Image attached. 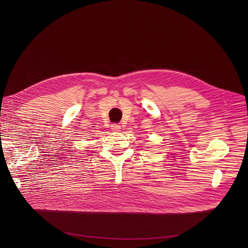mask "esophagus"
<instances>
[{
	"instance_id": "obj_1",
	"label": "esophagus",
	"mask_w": 248,
	"mask_h": 248,
	"mask_svg": "<svg viewBox=\"0 0 248 248\" xmlns=\"http://www.w3.org/2000/svg\"><path fill=\"white\" fill-rule=\"evenodd\" d=\"M121 124H111V129L113 132H120V129H121Z\"/></svg>"
}]
</instances>
